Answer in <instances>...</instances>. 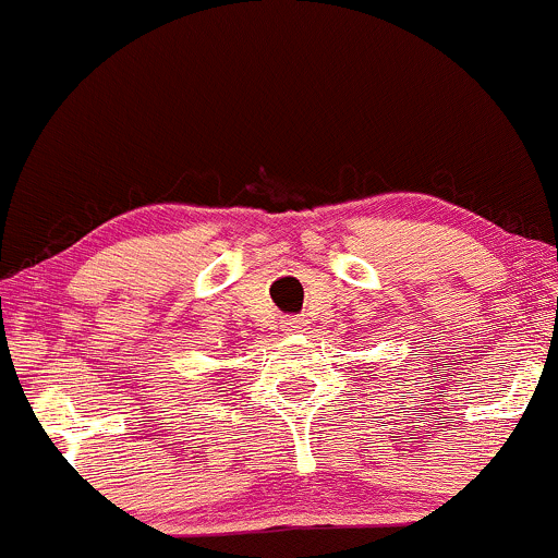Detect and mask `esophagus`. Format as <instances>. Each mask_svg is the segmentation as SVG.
Returning a JSON list of instances; mask_svg holds the SVG:
<instances>
[{
    "label": "esophagus",
    "instance_id": "34e87169",
    "mask_svg": "<svg viewBox=\"0 0 558 558\" xmlns=\"http://www.w3.org/2000/svg\"><path fill=\"white\" fill-rule=\"evenodd\" d=\"M306 325H308V322L303 319V317H298V314H295V317H287V319H284V327H287V330L301 332V330H306Z\"/></svg>",
    "mask_w": 558,
    "mask_h": 558
}]
</instances>
